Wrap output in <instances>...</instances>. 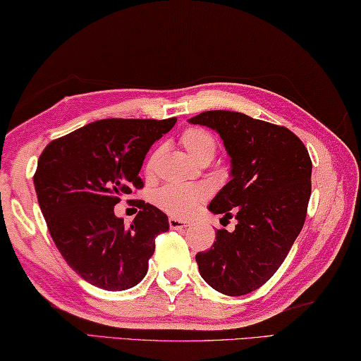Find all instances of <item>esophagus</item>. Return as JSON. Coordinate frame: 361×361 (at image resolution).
<instances>
[{
  "mask_svg": "<svg viewBox=\"0 0 361 361\" xmlns=\"http://www.w3.org/2000/svg\"><path fill=\"white\" fill-rule=\"evenodd\" d=\"M169 227L174 228V230L187 228V227H190V222L182 221V219H177V217H169Z\"/></svg>",
  "mask_w": 361,
  "mask_h": 361,
  "instance_id": "1",
  "label": "esophagus"
}]
</instances>
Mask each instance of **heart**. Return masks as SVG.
<instances>
[{
    "instance_id": "b5f03b06",
    "label": "heart",
    "mask_w": 361,
    "mask_h": 361,
    "mask_svg": "<svg viewBox=\"0 0 361 361\" xmlns=\"http://www.w3.org/2000/svg\"><path fill=\"white\" fill-rule=\"evenodd\" d=\"M182 145L197 161L211 159L216 152V140L212 135L200 128H190L182 134ZM157 155H153L147 169L152 171ZM208 193L198 185H164L155 193V203L158 208L166 211L174 217H190L198 211Z\"/></svg>"
}]
</instances>
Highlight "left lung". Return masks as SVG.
I'll return each instance as SVG.
<instances>
[{"mask_svg":"<svg viewBox=\"0 0 361 361\" xmlns=\"http://www.w3.org/2000/svg\"><path fill=\"white\" fill-rule=\"evenodd\" d=\"M221 135L230 180L208 209L235 217L233 232L217 230L211 250L198 252L202 279L227 296L261 288L279 270L302 230L310 198L312 161L296 134L228 110L188 120Z\"/></svg>","mask_w":361,"mask_h":361,"instance_id":"8db88e82","label":"left lung"}]
</instances>
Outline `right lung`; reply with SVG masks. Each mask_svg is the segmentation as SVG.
<instances>
[{
  "instance_id": "obj_1",
  "label": "right lung",
  "mask_w": 361,
  "mask_h": 361,
  "mask_svg": "<svg viewBox=\"0 0 361 361\" xmlns=\"http://www.w3.org/2000/svg\"><path fill=\"white\" fill-rule=\"evenodd\" d=\"M168 120H99L52 140L33 177L47 228L70 267L107 291L137 285L149 270L155 236L168 232V216L139 202L129 227L115 204L142 188V163L153 142L173 129Z\"/></svg>"
}]
</instances>
